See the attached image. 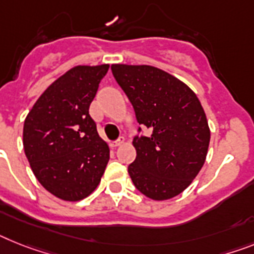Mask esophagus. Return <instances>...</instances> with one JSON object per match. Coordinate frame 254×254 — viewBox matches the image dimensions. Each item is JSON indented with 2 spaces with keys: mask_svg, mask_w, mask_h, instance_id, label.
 Returning a JSON list of instances; mask_svg holds the SVG:
<instances>
[{
  "mask_svg": "<svg viewBox=\"0 0 254 254\" xmlns=\"http://www.w3.org/2000/svg\"><path fill=\"white\" fill-rule=\"evenodd\" d=\"M124 140H125V139H124V137H120L117 140H115V142H111V147H114V148H115V147L121 146V144L124 143Z\"/></svg>",
  "mask_w": 254,
  "mask_h": 254,
  "instance_id": "1",
  "label": "esophagus"
}]
</instances>
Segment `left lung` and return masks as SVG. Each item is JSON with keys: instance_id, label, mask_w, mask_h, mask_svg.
<instances>
[{"instance_id": "left-lung-1", "label": "left lung", "mask_w": 254, "mask_h": 254, "mask_svg": "<svg viewBox=\"0 0 254 254\" xmlns=\"http://www.w3.org/2000/svg\"><path fill=\"white\" fill-rule=\"evenodd\" d=\"M139 125L137 157L127 172L138 191L153 200L180 195L205 161L210 131L201 103L186 84L151 65H111Z\"/></svg>"}]
</instances>
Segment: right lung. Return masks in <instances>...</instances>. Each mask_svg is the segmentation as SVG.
Wrapping results in <instances>:
<instances>
[{
  "label": "right lung",
  "instance_id": "add662e5",
  "mask_svg": "<svg viewBox=\"0 0 254 254\" xmlns=\"http://www.w3.org/2000/svg\"><path fill=\"white\" fill-rule=\"evenodd\" d=\"M108 64L77 65L55 80L29 111L23 127L25 156L38 182L67 201L90 195L101 182L110 148L89 107Z\"/></svg>",
  "mask_w": 254,
  "mask_h": 254
}]
</instances>
